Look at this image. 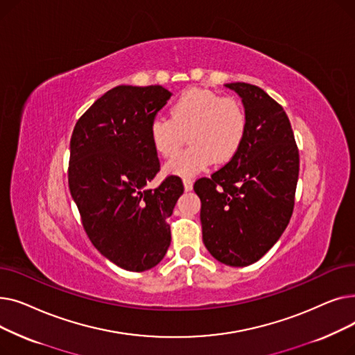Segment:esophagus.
Segmentation results:
<instances>
[{
    "instance_id": "obj_1",
    "label": "esophagus",
    "mask_w": 355,
    "mask_h": 355,
    "mask_svg": "<svg viewBox=\"0 0 355 355\" xmlns=\"http://www.w3.org/2000/svg\"><path fill=\"white\" fill-rule=\"evenodd\" d=\"M182 184L185 191H191L193 190V180L191 178H182Z\"/></svg>"
}]
</instances>
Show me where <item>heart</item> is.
<instances>
[{
	"instance_id": "b5f03b06",
	"label": "heart",
	"mask_w": 355,
	"mask_h": 355,
	"mask_svg": "<svg viewBox=\"0 0 355 355\" xmlns=\"http://www.w3.org/2000/svg\"><path fill=\"white\" fill-rule=\"evenodd\" d=\"M248 128L245 109L232 98H221L207 89H189L171 107V116H155L149 137L155 151L173 157L189 138L187 146L165 165V171L194 175L214 161H230L243 144Z\"/></svg>"
}]
</instances>
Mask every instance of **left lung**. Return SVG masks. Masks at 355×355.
<instances>
[{
  "instance_id": "1",
  "label": "left lung",
  "mask_w": 355,
  "mask_h": 355,
  "mask_svg": "<svg viewBox=\"0 0 355 355\" xmlns=\"http://www.w3.org/2000/svg\"><path fill=\"white\" fill-rule=\"evenodd\" d=\"M226 87L241 98L248 119L237 154L211 178H200L202 241L218 262L248 266L262 257L291 220L300 151L284 107L254 85Z\"/></svg>"
}]
</instances>
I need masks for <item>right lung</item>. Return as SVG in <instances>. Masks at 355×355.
Instances as JSON below:
<instances>
[{"label": "right lung", "mask_w": 355, "mask_h": 355, "mask_svg": "<svg viewBox=\"0 0 355 355\" xmlns=\"http://www.w3.org/2000/svg\"><path fill=\"white\" fill-rule=\"evenodd\" d=\"M170 98L159 85L116 86L85 112L70 139L69 189L83 229L106 259L130 272L161 262L171 243L166 218L184 193L175 175L145 189L159 171L149 125Z\"/></svg>", "instance_id": "1"}]
</instances>
